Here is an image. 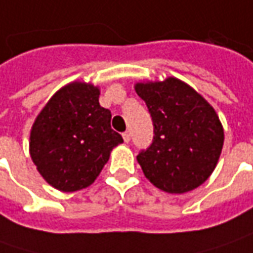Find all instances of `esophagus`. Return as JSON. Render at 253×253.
Here are the masks:
<instances>
[{"label": "esophagus", "mask_w": 253, "mask_h": 253, "mask_svg": "<svg viewBox=\"0 0 253 253\" xmlns=\"http://www.w3.org/2000/svg\"><path fill=\"white\" fill-rule=\"evenodd\" d=\"M122 138H124V141L128 143V142L131 141V132H129V131L124 132V133H122Z\"/></svg>", "instance_id": "1"}]
</instances>
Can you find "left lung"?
I'll return each instance as SVG.
<instances>
[{"label": "left lung", "instance_id": "1", "mask_svg": "<svg viewBox=\"0 0 253 253\" xmlns=\"http://www.w3.org/2000/svg\"><path fill=\"white\" fill-rule=\"evenodd\" d=\"M153 122L151 146L136 156L153 186L171 194L194 190L214 171L224 145L217 112L179 79L136 83Z\"/></svg>", "mask_w": 253, "mask_h": 253}]
</instances>
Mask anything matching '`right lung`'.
Instances as JSON below:
<instances>
[{
  "label": "right lung",
  "instance_id": "obj_1",
  "mask_svg": "<svg viewBox=\"0 0 253 253\" xmlns=\"http://www.w3.org/2000/svg\"><path fill=\"white\" fill-rule=\"evenodd\" d=\"M98 97V87L74 82L56 92L35 120L31 158L54 189L70 193L88 187L124 142Z\"/></svg>",
  "mask_w": 253,
  "mask_h": 253
}]
</instances>
